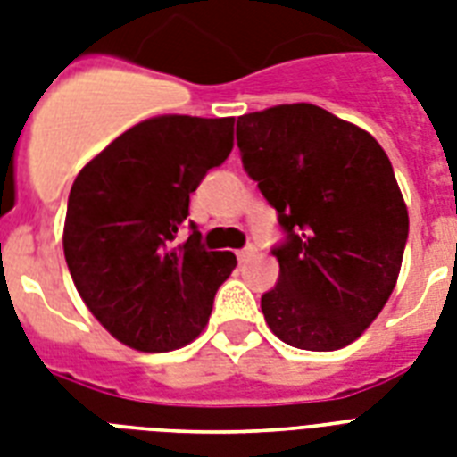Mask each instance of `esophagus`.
Instances as JSON below:
<instances>
[{"label": "esophagus", "instance_id": "1", "mask_svg": "<svg viewBox=\"0 0 457 457\" xmlns=\"http://www.w3.org/2000/svg\"><path fill=\"white\" fill-rule=\"evenodd\" d=\"M256 253H258L256 246H253V244H249V246H244V249L237 251V258H239V261H249V258H253Z\"/></svg>", "mask_w": 457, "mask_h": 457}]
</instances>
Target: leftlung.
<instances>
[{
	"instance_id": "left-lung-1",
	"label": "left lung",
	"mask_w": 457,
	"mask_h": 457,
	"mask_svg": "<svg viewBox=\"0 0 457 457\" xmlns=\"http://www.w3.org/2000/svg\"><path fill=\"white\" fill-rule=\"evenodd\" d=\"M244 170L278 211L282 242L265 322L294 348L358 339L389 301L408 242V211L389 156L361 128L312 104L237 120Z\"/></svg>"
}]
</instances>
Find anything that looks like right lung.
<instances>
[{
	"instance_id": "obj_1",
	"label": "right lung",
	"mask_w": 457,
	"mask_h": 457,
	"mask_svg": "<svg viewBox=\"0 0 457 457\" xmlns=\"http://www.w3.org/2000/svg\"><path fill=\"white\" fill-rule=\"evenodd\" d=\"M235 118L158 116L92 158L68 196L63 253L82 301L125 346L172 351L206 327L229 251H206L189 194L225 163ZM182 227L193 235L175 245Z\"/></svg>"
}]
</instances>
